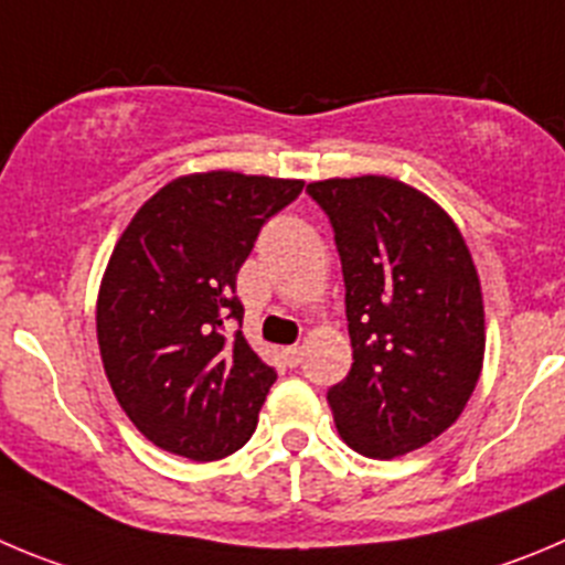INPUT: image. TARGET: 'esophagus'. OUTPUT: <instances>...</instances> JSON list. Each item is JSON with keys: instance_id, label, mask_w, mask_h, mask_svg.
<instances>
[{"instance_id": "obj_1", "label": "esophagus", "mask_w": 565, "mask_h": 565, "mask_svg": "<svg viewBox=\"0 0 565 565\" xmlns=\"http://www.w3.org/2000/svg\"><path fill=\"white\" fill-rule=\"evenodd\" d=\"M281 354H284V362H287L289 367H295V365H300V360H303V348L289 345V348H284Z\"/></svg>"}]
</instances>
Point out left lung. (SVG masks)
I'll return each mask as SVG.
<instances>
[{"mask_svg": "<svg viewBox=\"0 0 565 565\" xmlns=\"http://www.w3.org/2000/svg\"><path fill=\"white\" fill-rule=\"evenodd\" d=\"M307 192L334 225L354 348L326 402L351 449L393 460L449 429L477 387L479 273L455 220L398 178H326Z\"/></svg>", "mask_w": 565, "mask_h": 565, "instance_id": "8db88e82", "label": "left lung"}]
</instances>
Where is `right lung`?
<instances>
[{
	"instance_id": "1",
	"label": "right lung",
	"mask_w": 565,
	"mask_h": 565,
	"mask_svg": "<svg viewBox=\"0 0 565 565\" xmlns=\"http://www.w3.org/2000/svg\"><path fill=\"white\" fill-rule=\"evenodd\" d=\"M298 178L192 172L145 200L105 265L97 342L116 402L170 455L214 462L250 440L276 371L242 331L236 273Z\"/></svg>"
}]
</instances>
